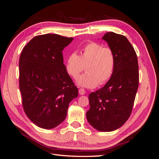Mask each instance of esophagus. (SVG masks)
Listing matches in <instances>:
<instances>
[{"mask_svg": "<svg viewBox=\"0 0 159 159\" xmlns=\"http://www.w3.org/2000/svg\"><path fill=\"white\" fill-rule=\"evenodd\" d=\"M79 93L80 94V95H84V94H85V89H83V88L79 89Z\"/></svg>", "mask_w": 159, "mask_h": 159, "instance_id": "obj_1", "label": "esophagus"}]
</instances>
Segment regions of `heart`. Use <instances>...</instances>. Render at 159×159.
Returning a JSON list of instances; mask_svg holds the SVG:
<instances>
[{
    "label": "heart",
    "mask_w": 159,
    "mask_h": 159,
    "mask_svg": "<svg viewBox=\"0 0 159 159\" xmlns=\"http://www.w3.org/2000/svg\"><path fill=\"white\" fill-rule=\"evenodd\" d=\"M87 72L78 78V85L86 88H94L104 85L112 76L116 67V55L109 47H104L100 43L92 42L83 47L80 55L73 52L67 59L66 69L74 79L85 70Z\"/></svg>",
    "instance_id": "obj_1"
}]
</instances>
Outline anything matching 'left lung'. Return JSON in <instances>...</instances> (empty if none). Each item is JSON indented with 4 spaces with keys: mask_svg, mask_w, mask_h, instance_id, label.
<instances>
[{
    "mask_svg": "<svg viewBox=\"0 0 159 159\" xmlns=\"http://www.w3.org/2000/svg\"><path fill=\"white\" fill-rule=\"evenodd\" d=\"M116 55V67L106 85L89 95L88 122L102 132L117 130L129 118L139 86L137 54L124 35L109 32L102 38Z\"/></svg>",
    "mask_w": 159,
    "mask_h": 159,
    "instance_id": "1",
    "label": "left lung"
}]
</instances>
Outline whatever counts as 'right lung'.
Segmentation results:
<instances>
[{"label": "right lung", "instance_id": "right-lung-1", "mask_svg": "<svg viewBox=\"0 0 159 159\" xmlns=\"http://www.w3.org/2000/svg\"><path fill=\"white\" fill-rule=\"evenodd\" d=\"M72 40L57 34L38 35L20 55L19 86L24 110L36 126L44 129L63 122L69 104L78 96L62 53Z\"/></svg>", "mask_w": 159, "mask_h": 159}]
</instances>
